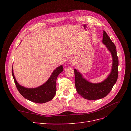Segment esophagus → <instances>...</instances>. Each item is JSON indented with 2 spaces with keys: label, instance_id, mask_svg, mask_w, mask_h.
I'll use <instances>...</instances> for the list:
<instances>
[{
  "label": "esophagus",
  "instance_id": "obj_1",
  "mask_svg": "<svg viewBox=\"0 0 131 131\" xmlns=\"http://www.w3.org/2000/svg\"><path fill=\"white\" fill-rule=\"evenodd\" d=\"M69 64H70V65H71V66H74V65H75V59H74V58H71V59H70L69 60Z\"/></svg>",
  "mask_w": 131,
  "mask_h": 131
}]
</instances>
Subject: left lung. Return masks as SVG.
<instances>
[{
	"instance_id": "left-lung-1",
	"label": "left lung",
	"mask_w": 131,
	"mask_h": 131,
	"mask_svg": "<svg viewBox=\"0 0 131 131\" xmlns=\"http://www.w3.org/2000/svg\"><path fill=\"white\" fill-rule=\"evenodd\" d=\"M102 42L106 45L113 58L112 70L105 80L100 83L93 84L87 81L77 70L74 69L77 92L81 97L89 100H96L106 97L112 90L118 78V59L116 46L104 30Z\"/></svg>"
}]
</instances>
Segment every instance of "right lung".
I'll return each instance as SVG.
<instances>
[{"label":"right lung","instance_id":"1","mask_svg":"<svg viewBox=\"0 0 131 131\" xmlns=\"http://www.w3.org/2000/svg\"><path fill=\"white\" fill-rule=\"evenodd\" d=\"M63 71V66H59L53 71L45 84L36 88H26L21 86L16 80L12 67V75L19 92L24 98L37 103H44L53 98L56 92L57 77Z\"/></svg>","mask_w":131,"mask_h":131}]
</instances>
